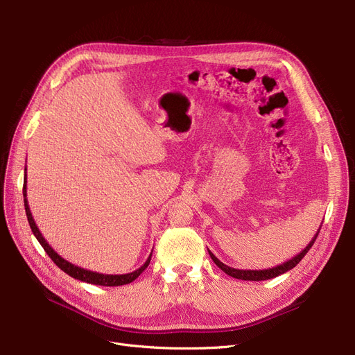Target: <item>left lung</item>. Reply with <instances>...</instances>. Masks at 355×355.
<instances>
[{
  "mask_svg": "<svg viewBox=\"0 0 355 355\" xmlns=\"http://www.w3.org/2000/svg\"><path fill=\"white\" fill-rule=\"evenodd\" d=\"M320 230H321V227L318 229V232H316V234L313 236V239L309 241V245H308L300 254H296L295 257L289 259L288 262H285V263H282V265H277V266L270 268V269H263V270H241V269H234V268H230V266L225 265L223 262H220V260H218L210 250H209V254H210V257L213 259V262H214L223 272H226V273H227L229 276H232V277L241 279V281H256V282H257V281H266V279L276 277V276H279V275H282V273H285V272L293 269L297 263H300L301 260H302V257H304V256L308 253V250L312 248L313 241L316 240V237H318Z\"/></svg>",
  "mask_w": 355,
  "mask_h": 355,
  "instance_id": "left-lung-1",
  "label": "left lung"
}]
</instances>
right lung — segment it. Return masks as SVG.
<instances>
[{
  "mask_svg": "<svg viewBox=\"0 0 355 355\" xmlns=\"http://www.w3.org/2000/svg\"><path fill=\"white\" fill-rule=\"evenodd\" d=\"M26 175H24V185H23V196H24V207H26V214H27V220H28V225L31 227L33 234L35 236V239L39 240V243L43 246V249L46 250V253L50 256V259L53 262L58 265L63 272H66L69 276L78 279V281L82 282H87L92 285H101V286H121V285H126L134 282L135 279L148 268L149 262H151V254L148 256L146 262L137 270L130 272V273H125V275H105V273H99V272H93V270H87L83 268H79L76 265H73L70 262H67L66 259H63L58 252H54L53 248L47 243L46 239L43 237V234L40 233L39 227L35 226V221L31 216L30 207H28V201H27V165H26Z\"/></svg>",
  "mask_w": 355,
  "mask_h": 355,
  "instance_id": "right-lung-1",
  "label": "right lung"
}]
</instances>
